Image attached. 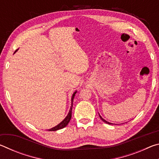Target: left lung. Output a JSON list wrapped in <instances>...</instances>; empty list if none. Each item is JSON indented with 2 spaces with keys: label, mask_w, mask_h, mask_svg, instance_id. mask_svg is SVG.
<instances>
[{
  "label": "left lung",
  "mask_w": 159,
  "mask_h": 159,
  "mask_svg": "<svg viewBox=\"0 0 159 159\" xmlns=\"http://www.w3.org/2000/svg\"><path fill=\"white\" fill-rule=\"evenodd\" d=\"M99 117H100V118H101V119H102V121H104V123H107V124H110V125H111V124H113V123H109V122H108V121H107V120H104V118H102V116H101L100 115H99Z\"/></svg>",
  "instance_id": "left-lung-1"
}]
</instances>
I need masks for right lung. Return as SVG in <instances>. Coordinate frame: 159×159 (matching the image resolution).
<instances>
[{
	"instance_id": "right-lung-1",
	"label": "right lung",
	"mask_w": 159,
	"mask_h": 159,
	"mask_svg": "<svg viewBox=\"0 0 159 159\" xmlns=\"http://www.w3.org/2000/svg\"><path fill=\"white\" fill-rule=\"evenodd\" d=\"M18 50V49H17ZM16 50V51H17ZM15 51V52H16ZM77 93V91H76L74 94L73 95H72V98H71V108H70L69 109V111L68 113V114H67V116H66V118H64V119L61 121L60 123H59V124L55 126V127L52 128H50L49 129V131H55V130H60V129H61V128H64V127H66V126L68 125V123H69L70 120H71V112H72V107H73V101H74V98L75 97V95H76V93Z\"/></svg>"
}]
</instances>
